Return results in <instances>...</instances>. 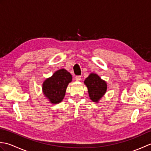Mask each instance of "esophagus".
<instances>
[{
  "label": "esophagus",
  "mask_w": 151,
  "mask_h": 151,
  "mask_svg": "<svg viewBox=\"0 0 151 151\" xmlns=\"http://www.w3.org/2000/svg\"><path fill=\"white\" fill-rule=\"evenodd\" d=\"M75 80H76V81H81V76H76L75 77Z\"/></svg>",
  "instance_id": "1"
}]
</instances>
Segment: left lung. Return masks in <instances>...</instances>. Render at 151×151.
I'll return each instance as SVG.
<instances>
[{"mask_svg": "<svg viewBox=\"0 0 151 151\" xmlns=\"http://www.w3.org/2000/svg\"><path fill=\"white\" fill-rule=\"evenodd\" d=\"M84 84L88 88L89 97L91 100L98 103L107 91V83L96 73H91L85 79Z\"/></svg>", "mask_w": 151, "mask_h": 151, "instance_id": "1", "label": "left lung"}]
</instances>
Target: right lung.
<instances>
[{
    "label": "right lung",
    "instance_id": "obj_1",
    "mask_svg": "<svg viewBox=\"0 0 151 151\" xmlns=\"http://www.w3.org/2000/svg\"><path fill=\"white\" fill-rule=\"evenodd\" d=\"M72 75L65 69L56 70L43 82L42 91L44 96L51 104L60 103L65 97L67 88L72 82Z\"/></svg>",
    "mask_w": 151,
    "mask_h": 151
}]
</instances>
